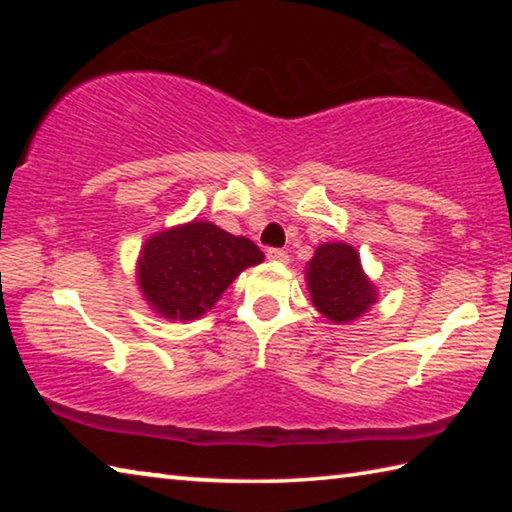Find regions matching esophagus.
<instances>
[{
	"label": "esophagus",
	"mask_w": 512,
	"mask_h": 512,
	"mask_svg": "<svg viewBox=\"0 0 512 512\" xmlns=\"http://www.w3.org/2000/svg\"><path fill=\"white\" fill-rule=\"evenodd\" d=\"M266 257L271 259V262H280V264L289 262V253H287V250H282V248H268Z\"/></svg>",
	"instance_id": "obj_1"
}]
</instances>
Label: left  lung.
<instances>
[{
    "instance_id": "left-lung-1",
    "label": "left lung",
    "mask_w": 512,
    "mask_h": 512,
    "mask_svg": "<svg viewBox=\"0 0 512 512\" xmlns=\"http://www.w3.org/2000/svg\"><path fill=\"white\" fill-rule=\"evenodd\" d=\"M311 302L336 325L352 323L377 302L375 284L363 273L359 253L350 244H320L307 264Z\"/></svg>"
}]
</instances>
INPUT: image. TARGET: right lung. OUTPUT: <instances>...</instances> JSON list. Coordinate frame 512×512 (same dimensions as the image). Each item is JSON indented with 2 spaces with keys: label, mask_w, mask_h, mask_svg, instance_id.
<instances>
[{
  "label": "right lung",
  "mask_w": 512,
  "mask_h": 512,
  "mask_svg": "<svg viewBox=\"0 0 512 512\" xmlns=\"http://www.w3.org/2000/svg\"><path fill=\"white\" fill-rule=\"evenodd\" d=\"M259 262L264 253L250 239L210 221H192L146 241L137 259V284L162 318L194 320L214 307L244 268Z\"/></svg>",
  "instance_id": "add662e5"
}]
</instances>
